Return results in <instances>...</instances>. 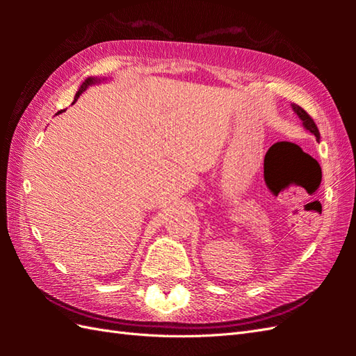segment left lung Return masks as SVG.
I'll return each mask as SVG.
<instances>
[{
  "mask_svg": "<svg viewBox=\"0 0 356 356\" xmlns=\"http://www.w3.org/2000/svg\"><path fill=\"white\" fill-rule=\"evenodd\" d=\"M292 107H293V111L297 113V115H298V118H300L301 120H303V125L307 128V130L311 131V133L315 136L316 139H320L318 128H316V125H315V122H314V119L307 115V111L301 108L300 105H295V104L292 105Z\"/></svg>",
  "mask_w": 356,
  "mask_h": 356,
  "instance_id": "left-lung-1",
  "label": "left lung"
}]
</instances>
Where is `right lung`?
<instances>
[{"label":"right lung","instance_id":"1","mask_svg":"<svg viewBox=\"0 0 356 356\" xmlns=\"http://www.w3.org/2000/svg\"><path fill=\"white\" fill-rule=\"evenodd\" d=\"M95 82H97V79H93V78H88L86 82H82V86H81V88L78 90V93H76V96H74V101H76L78 99V97H79V95L82 93V92H84V90H87V87L88 86H92V84H95Z\"/></svg>","mask_w":356,"mask_h":356}]
</instances>
